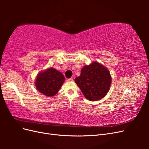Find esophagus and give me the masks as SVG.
I'll use <instances>...</instances> for the list:
<instances>
[{"label": "esophagus", "instance_id": "1", "mask_svg": "<svg viewBox=\"0 0 149 149\" xmlns=\"http://www.w3.org/2000/svg\"><path fill=\"white\" fill-rule=\"evenodd\" d=\"M68 81H73V78H71L68 79Z\"/></svg>", "mask_w": 149, "mask_h": 149}]
</instances>
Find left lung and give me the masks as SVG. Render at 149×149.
Returning a JSON list of instances; mask_svg holds the SVG:
<instances>
[{"mask_svg":"<svg viewBox=\"0 0 149 149\" xmlns=\"http://www.w3.org/2000/svg\"><path fill=\"white\" fill-rule=\"evenodd\" d=\"M83 95L89 101H98L104 97L111 83L109 71L97 62L86 65L81 74L74 79Z\"/></svg>","mask_w":149,"mask_h":149,"instance_id":"1","label":"left lung"}]
</instances>
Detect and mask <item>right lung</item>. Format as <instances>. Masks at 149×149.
I'll return each mask as SVG.
<instances>
[{"label":"right lung","instance_id":"1","mask_svg":"<svg viewBox=\"0 0 149 149\" xmlns=\"http://www.w3.org/2000/svg\"><path fill=\"white\" fill-rule=\"evenodd\" d=\"M65 81V77L60 71L50 68L41 72L37 76L35 81L36 88L47 96H53L60 89Z\"/></svg>","mask_w":149,"mask_h":149}]
</instances>
